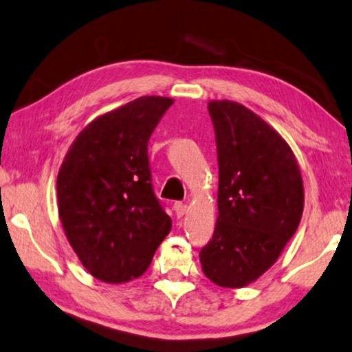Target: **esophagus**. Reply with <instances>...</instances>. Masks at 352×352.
Masks as SVG:
<instances>
[{"instance_id": "34e87169", "label": "esophagus", "mask_w": 352, "mask_h": 352, "mask_svg": "<svg viewBox=\"0 0 352 352\" xmlns=\"http://www.w3.org/2000/svg\"><path fill=\"white\" fill-rule=\"evenodd\" d=\"M173 209H175V214L177 215V217H182V215L186 214V210H187V204L182 203V201H176L175 206H173Z\"/></svg>"}]
</instances>
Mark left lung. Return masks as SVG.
Here are the masks:
<instances>
[{
	"label": "left lung",
	"instance_id": "8db88e82",
	"mask_svg": "<svg viewBox=\"0 0 352 352\" xmlns=\"http://www.w3.org/2000/svg\"><path fill=\"white\" fill-rule=\"evenodd\" d=\"M219 160V217L199 252L203 272L242 288L277 261L299 226L304 186L288 143L244 105H208Z\"/></svg>",
	"mask_w": 352,
	"mask_h": 352
}]
</instances>
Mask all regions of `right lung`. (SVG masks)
<instances>
[{
	"label": "right lung",
	"mask_w": 352,
	"mask_h": 352,
	"mask_svg": "<svg viewBox=\"0 0 352 352\" xmlns=\"http://www.w3.org/2000/svg\"><path fill=\"white\" fill-rule=\"evenodd\" d=\"M168 97H138L99 116L75 138L58 173V209L91 275L122 283L146 272L171 230L155 197L148 143Z\"/></svg>",
	"instance_id": "1"
}]
</instances>
